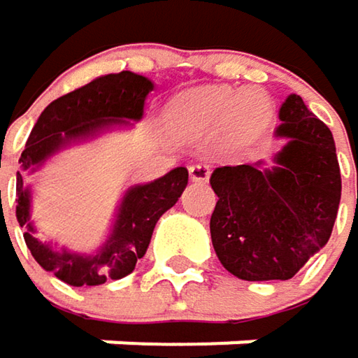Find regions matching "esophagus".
<instances>
[{"mask_svg": "<svg viewBox=\"0 0 358 358\" xmlns=\"http://www.w3.org/2000/svg\"><path fill=\"white\" fill-rule=\"evenodd\" d=\"M210 177V169L206 164H192L189 166V179L196 183H206Z\"/></svg>", "mask_w": 358, "mask_h": 358, "instance_id": "esophagus-1", "label": "esophagus"}]
</instances>
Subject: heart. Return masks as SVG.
<instances>
[{
    "instance_id": "heart-1",
    "label": "heart",
    "mask_w": 358,
    "mask_h": 358,
    "mask_svg": "<svg viewBox=\"0 0 358 358\" xmlns=\"http://www.w3.org/2000/svg\"><path fill=\"white\" fill-rule=\"evenodd\" d=\"M271 101L259 90L200 87L177 95L166 108V127L183 137L198 139L223 129L229 143L242 145L267 129Z\"/></svg>"
}]
</instances>
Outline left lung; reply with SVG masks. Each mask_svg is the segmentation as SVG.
<instances>
[{"instance_id":"8db88e82","label":"left lung","mask_w":358,"mask_h":358,"mask_svg":"<svg viewBox=\"0 0 358 358\" xmlns=\"http://www.w3.org/2000/svg\"><path fill=\"white\" fill-rule=\"evenodd\" d=\"M275 137L273 164L219 166L210 238L221 265L246 281L292 279L329 240L342 194L331 131L289 93Z\"/></svg>"}]
</instances>
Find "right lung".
<instances>
[{
  "label": "right lung",
  "instance_id": "obj_1",
  "mask_svg": "<svg viewBox=\"0 0 358 358\" xmlns=\"http://www.w3.org/2000/svg\"><path fill=\"white\" fill-rule=\"evenodd\" d=\"M150 91H154V83L148 77L129 71L97 77L54 99L29 135L16 173V219L24 227V242L33 259L69 285H99L129 275L137 259L145 255L158 219L181 198L187 185V169L177 166L160 179L131 185L118 204L106 242L93 255L56 248V244L37 238L31 219L33 192L24 181V173H37L69 145L95 139L112 129L133 127L143 118Z\"/></svg>",
  "mask_w": 358,
  "mask_h": 358
}]
</instances>
